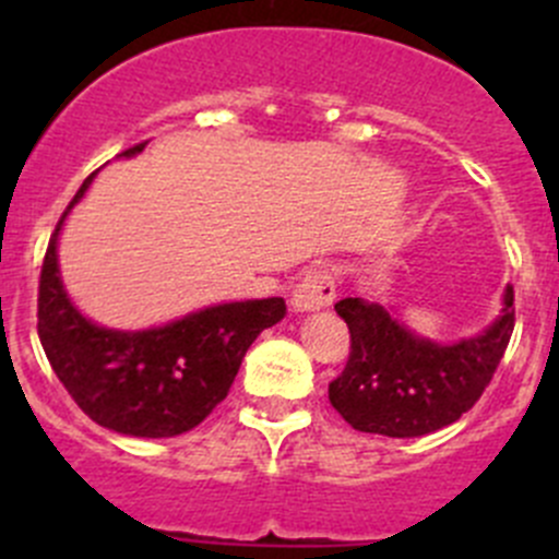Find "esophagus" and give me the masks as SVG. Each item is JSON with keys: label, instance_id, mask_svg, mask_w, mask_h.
I'll return each mask as SVG.
<instances>
[{"label": "esophagus", "instance_id": "34e87169", "mask_svg": "<svg viewBox=\"0 0 559 559\" xmlns=\"http://www.w3.org/2000/svg\"><path fill=\"white\" fill-rule=\"evenodd\" d=\"M335 273H332L326 264L308 270L300 278V284L295 286L292 306H295L297 311H319V308H326L335 300Z\"/></svg>", "mask_w": 559, "mask_h": 559}]
</instances>
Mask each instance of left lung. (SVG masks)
<instances>
[{
  "mask_svg": "<svg viewBox=\"0 0 559 559\" xmlns=\"http://www.w3.org/2000/svg\"><path fill=\"white\" fill-rule=\"evenodd\" d=\"M335 311L352 352L330 384L332 408L359 432L416 438L452 425L489 386L514 332V286H506L492 326L454 346L416 337L379 302L346 297Z\"/></svg>",
  "mask_w": 559,
  "mask_h": 559,
  "instance_id": "8db88e82",
  "label": "left lung"
}]
</instances>
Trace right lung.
Wrapping results in <instances>:
<instances>
[{"instance_id":"right-lung-1","label":"right lung","mask_w":559,"mask_h":559,"mask_svg":"<svg viewBox=\"0 0 559 559\" xmlns=\"http://www.w3.org/2000/svg\"><path fill=\"white\" fill-rule=\"evenodd\" d=\"M143 145H132L121 156L138 154ZM92 178L94 173L61 213L45 251L37 295L39 343L88 419L123 436H180L227 397L248 346L284 319L286 302L281 297L224 302L143 332L92 324L67 297L56 262L61 224Z\"/></svg>"}]
</instances>
